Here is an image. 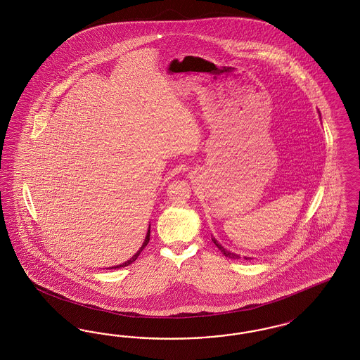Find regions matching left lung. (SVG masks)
Masks as SVG:
<instances>
[{"label": "left lung", "instance_id": "8db88e82", "mask_svg": "<svg viewBox=\"0 0 360 360\" xmlns=\"http://www.w3.org/2000/svg\"><path fill=\"white\" fill-rule=\"evenodd\" d=\"M212 241H213V243H214V244H216V247H217V248H219V250H220V251H221V252H223L224 255H225V257H229V259H240V255H236V254H232V252H229V251H226V250H225V248H224L223 245H221V244H220V243H219V241H217V240L214 239V238H212ZM244 259H245V260H247V259H248V257H244Z\"/></svg>", "mask_w": 360, "mask_h": 360}]
</instances>
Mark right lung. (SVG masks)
Returning a JSON list of instances; mask_svg holds the SVG:
<instances>
[{
  "label": "right lung",
  "mask_w": 360,
  "mask_h": 360,
  "mask_svg": "<svg viewBox=\"0 0 360 360\" xmlns=\"http://www.w3.org/2000/svg\"><path fill=\"white\" fill-rule=\"evenodd\" d=\"M148 241H150V229H148V232H147V236H146V240H144V243H143V245L140 247V250L137 251L136 254L134 255V257H131L129 260H127V262H124V263H121L119 266H115V267H112V269H120V267H125V266H128V264H131V263H134L135 260H136L137 257L140 255V252L146 248V245L148 244Z\"/></svg>",
  "instance_id": "right-lung-1"
}]
</instances>
